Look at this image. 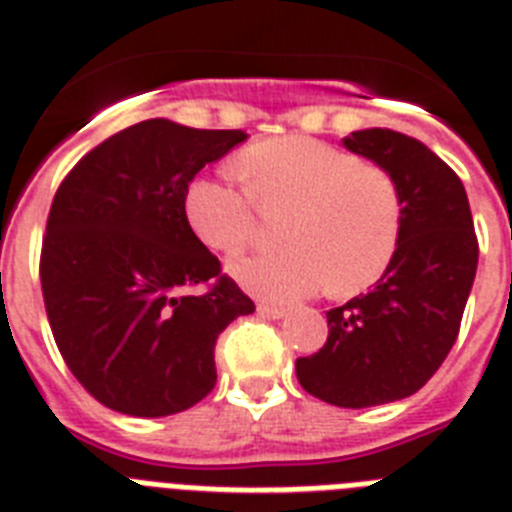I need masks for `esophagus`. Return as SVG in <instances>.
<instances>
[{
	"mask_svg": "<svg viewBox=\"0 0 512 512\" xmlns=\"http://www.w3.org/2000/svg\"><path fill=\"white\" fill-rule=\"evenodd\" d=\"M256 311H259L264 319H282V316H287L285 308L272 306V303H259V306H256Z\"/></svg>",
	"mask_w": 512,
	"mask_h": 512,
	"instance_id": "34e87169",
	"label": "esophagus"
}]
</instances>
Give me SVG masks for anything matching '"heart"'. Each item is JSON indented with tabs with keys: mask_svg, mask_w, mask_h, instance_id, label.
<instances>
[{
	"mask_svg": "<svg viewBox=\"0 0 512 512\" xmlns=\"http://www.w3.org/2000/svg\"><path fill=\"white\" fill-rule=\"evenodd\" d=\"M246 190L198 177L185 190V217L211 251H243L264 214L290 211L282 253H256L230 264L240 285L266 301H298L322 290L356 295L390 269L403 232V196L384 167L329 143L285 135L235 159Z\"/></svg>",
	"mask_w": 512,
	"mask_h": 512,
	"instance_id": "obj_1",
	"label": "heart"
}]
</instances>
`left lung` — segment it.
I'll use <instances>...</instances> for the list:
<instances>
[{"label":"left lung","mask_w":512,"mask_h":512,"mask_svg":"<svg viewBox=\"0 0 512 512\" xmlns=\"http://www.w3.org/2000/svg\"><path fill=\"white\" fill-rule=\"evenodd\" d=\"M342 146L395 177L403 232L371 293L327 311L324 348L298 358L295 374L324 403L371 408L408 398L442 366L474 285L479 243L460 177L424 143L369 128Z\"/></svg>","instance_id":"left-lung-1"}]
</instances>
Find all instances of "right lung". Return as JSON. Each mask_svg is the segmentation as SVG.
Segmentation results:
<instances>
[{
  "label": "right lung",
  "instance_id": "right-lung-1",
  "mask_svg": "<svg viewBox=\"0 0 512 512\" xmlns=\"http://www.w3.org/2000/svg\"><path fill=\"white\" fill-rule=\"evenodd\" d=\"M246 138L143 120L59 185L41 246L46 316L75 379L112 411L156 418L204 400L219 332L256 308L185 217L193 177Z\"/></svg>",
  "mask_w": 512,
  "mask_h": 512
}]
</instances>
